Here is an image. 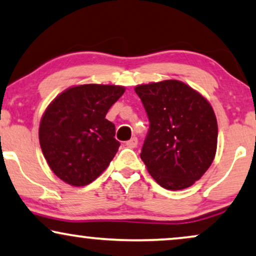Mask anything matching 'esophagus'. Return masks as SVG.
<instances>
[{"instance_id":"34e87169","label":"esophagus","mask_w":256,"mask_h":256,"mask_svg":"<svg viewBox=\"0 0 256 256\" xmlns=\"http://www.w3.org/2000/svg\"><path fill=\"white\" fill-rule=\"evenodd\" d=\"M137 145H138V139L136 138V137L131 138L130 140H128V142H126V146H128V148H137Z\"/></svg>"}]
</instances>
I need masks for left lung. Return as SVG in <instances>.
<instances>
[{"label": "left lung", "instance_id": "obj_1", "mask_svg": "<svg viewBox=\"0 0 256 256\" xmlns=\"http://www.w3.org/2000/svg\"><path fill=\"white\" fill-rule=\"evenodd\" d=\"M150 128L140 158L168 190L192 186L212 166L218 148V120L204 96L180 80L134 87Z\"/></svg>", "mask_w": 256, "mask_h": 256}]
</instances>
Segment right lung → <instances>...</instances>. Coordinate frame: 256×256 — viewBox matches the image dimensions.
<instances>
[{
  "instance_id": "obj_1",
  "label": "right lung",
  "mask_w": 256,
  "mask_h": 256,
  "mask_svg": "<svg viewBox=\"0 0 256 256\" xmlns=\"http://www.w3.org/2000/svg\"><path fill=\"white\" fill-rule=\"evenodd\" d=\"M124 92L118 85L72 86L44 110L40 146L52 171L64 183L87 186L110 166L120 144L106 113Z\"/></svg>"
}]
</instances>
